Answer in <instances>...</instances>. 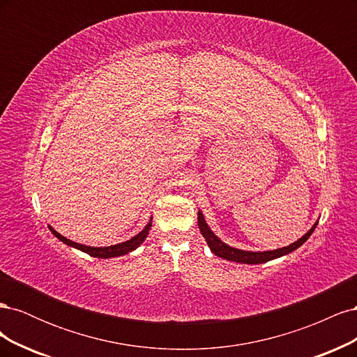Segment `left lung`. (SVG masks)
<instances>
[{"mask_svg":"<svg viewBox=\"0 0 357 357\" xmlns=\"http://www.w3.org/2000/svg\"><path fill=\"white\" fill-rule=\"evenodd\" d=\"M319 222H316L314 225L311 226V229L305 234L302 235L301 238L295 243H291L286 247H282V248H275V250H268V252H248V250H241V248H235V247H231L226 243H223L218 235H215L211 229L210 226L207 225V222H205L204 219V214L202 211L199 210L198 211V226H199V231L202 234V236L205 238V241H207L210 250L215 255L219 256L222 259H226V261H231V262H240V264H247V265H257V264H265L268 261H273V259H277V257H282V256H286L291 252H295L296 248H299L302 244H304L310 235L314 232L316 226H317Z\"/></svg>","mask_w":357,"mask_h":357,"instance_id":"8db88e82","label":"left lung"}]
</instances>
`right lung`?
<instances>
[{"label": "right lung", "instance_id": "1", "mask_svg": "<svg viewBox=\"0 0 357 357\" xmlns=\"http://www.w3.org/2000/svg\"><path fill=\"white\" fill-rule=\"evenodd\" d=\"M152 219H153V218H150L149 223L144 226V229H143L142 232H138L135 236H132L131 240L123 241V243H119V244H114V245H109V247H91V245L80 244V243H74V241L66 238V236H62L59 232H56L55 229H53L52 226H49V229H50V232H52L53 235H55L56 238H58L59 241H62L63 244H67V245H70V247L77 248V250L88 253L89 256H93V257L110 259V257H117V256H123V255L131 253L132 250H135L137 247L142 245V244L144 243V240L147 238L150 228H152Z\"/></svg>", "mask_w": 357, "mask_h": 357}]
</instances>
